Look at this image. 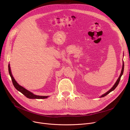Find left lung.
Listing matches in <instances>:
<instances>
[{
	"instance_id": "obj_1",
	"label": "left lung",
	"mask_w": 130,
	"mask_h": 130,
	"mask_svg": "<svg viewBox=\"0 0 130 130\" xmlns=\"http://www.w3.org/2000/svg\"><path fill=\"white\" fill-rule=\"evenodd\" d=\"M124 62L123 61V67H122V71H121V74H120V75L119 77H118V78L117 79V81H116V83H115L114 86L113 87H112L111 88V89H110V90H109L108 92H107L106 93H105V94H104L103 95H101V96L100 97V98H101V97H104L106 96V95H107L108 94H109L110 92H111L112 91H113V90H114V89L117 87V86H118V83H119V82H120L121 77V76H122V74H123V71H124Z\"/></svg>"
}]
</instances>
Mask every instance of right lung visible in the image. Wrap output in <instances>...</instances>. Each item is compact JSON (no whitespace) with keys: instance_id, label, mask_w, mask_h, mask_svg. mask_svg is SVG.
Returning <instances> with one entry per match:
<instances>
[{"instance_id":"right-lung-1","label":"right lung","mask_w":130,"mask_h":130,"mask_svg":"<svg viewBox=\"0 0 130 130\" xmlns=\"http://www.w3.org/2000/svg\"><path fill=\"white\" fill-rule=\"evenodd\" d=\"M8 71H9V75L11 77V78H12V82H13V84L14 87L17 90H18V91L21 92L22 94H23L26 97H27L28 98H30V99H45V98H47L48 97V96H41V95H37L34 94L30 91H28V90H27L26 89L24 88L23 87L20 86L19 84L17 83V82L15 81V80L12 75V73H11L9 64L8 65Z\"/></svg>"}]
</instances>
